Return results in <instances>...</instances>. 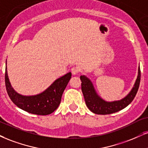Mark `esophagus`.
I'll return each mask as SVG.
<instances>
[{
    "label": "esophagus",
    "mask_w": 148,
    "mask_h": 148,
    "mask_svg": "<svg viewBox=\"0 0 148 148\" xmlns=\"http://www.w3.org/2000/svg\"><path fill=\"white\" fill-rule=\"evenodd\" d=\"M71 71H72V74L74 75H76L79 72V68L78 67H73L72 69H71Z\"/></svg>",
    "instance_id": "34e87169"
}]
</instances>
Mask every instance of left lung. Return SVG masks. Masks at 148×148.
I'll return each instance as SVG.
<instances>
[{
	"mask_svg": "<svg viewBox=\"0 0 148 148\" xmlns=\"http://www.w3.org/2000/svg\"><path fill=\"white\" fill-rule=\"evenodd\" d=\"M81 90L83 94L85 103L89 110L97 114H110L120 111L126 108L130 103L138 92L140 81V70L138 68V76L131 92L125 98L120 101L107 102L103 100L94 90L90 80L85 76H81Z\"/></svg>",
	"mask_w": 148,
	"mask_h": 148,
	"instance_id": "left-lung-1",
	"label": "left lung"
}]
</instances>
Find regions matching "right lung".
<instances>
[{
  "mask_svg": "<svg viewBox=\"0 0 148 148\" xmlns=\"http://www.w3.org/2000/svg\"><path fill=\"white\" fill-rule=\"evenodd\" d=\"M71 76L72 73H67L56 79L45 91L38 95L23 96L14 91L11 86L6 67L5 74V86L10 99L19 108L34 114L47 115L58 108L62 95Z\"/></svg>",
  "mask_w": 148,
  "mask_h": 148,
  "instance_id": "obj_1",
  "label": "right lung"
}]
</instances>
